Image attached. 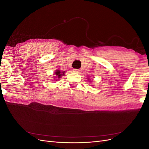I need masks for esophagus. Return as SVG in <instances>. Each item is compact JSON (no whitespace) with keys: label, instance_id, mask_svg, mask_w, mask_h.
<instances>
[{"label":"esophagus","instance_id":"34e87169","mask_svg":"<svg viewBox=\"0 0 149 149\" xmlns=\"http://www.w3.org/2000/svg\"><path fill=\"white\" fill-rule=\"evenodd\" d=\"M79 70H77V69H74L73 70V72H74V73H79Z\"/></svg>","mask_w":149,"mask_h":149}]
</instances>
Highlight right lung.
<instances>
[{"mask_svg":"<svg viewBox=\"0 0 149 149\" xmlns=\"http://www.w3.org/2000/svg\"><path fill=\"white\" fill-rule=\"evenodd\" d=\"M64 73H65V72H61V71H59V70H56V71H55V74H56V76H58V78H60V77H61V76L62 75L65 74ZM54 80H55V79H54Z\"/></svg>","mask_w":149,"mask_h":149,"instance_id":"add662e5","label":"right lung"}]
</instances>
